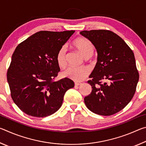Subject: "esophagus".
Returning <instances> with one entry per match:
<instances>
[{
	"label": "esophagus",
	"mask_w": 146,
	"mask_h": 146,
	"mask_svg": "<svg viewBox=\"0 0 146 146\" xmlns=\"http://www.w3.org/2000/svg\"><path fill=\"white\" fill-rule=\"evenodd\" d=\"M81 84H81L80 82H75V86H80Z\"/></svg>",
	"instance_id": "34e87169"
}]
</instances>
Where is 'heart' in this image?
I'll use <instances>...</instances> for the list:
<instances>
[{
	"instance_id": "1",
	"label": "heart",
	"mask_w": 146,
	"mask_h": 146,
	"mask_svg": "<svg viewBox=\"0 0 146 146\" xmlns=\"http://www.w3.org/2000/svg\"><path fill=\"white\" fill-rule=\"evenodd\" d=\"M73 46L78 52L86 58H90L94 52L93 44L88 39L83 37L76 38L74 40ZM58 66L61 68L67 66V53L65 47H62L59 49L56 56ZM90 73V69L88 67L69 68L63 72V76L70 78L75 82H80L84 80Z\"/></svg>"
}]
</instances>
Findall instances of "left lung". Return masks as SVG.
<instances>
[{"instance_id": "1", "label": "left lung", "mask_w": 146, "mask_h": 146, "mask_svg": "<svg viewBox=\"0 0 146 146\" xmlns=\"http://www.w3.org/2000/svg\"><path fill=\"white\" fill-rule=\"evenodd\" d=\"M97 49V62L88 81L92 87L84 98L94 113L110 116L124 108L135 95L139 79L135 55L123 39L110 30L82 31ZM106 80L103 84L101 81Z\"/></svg>"}]
</instances>
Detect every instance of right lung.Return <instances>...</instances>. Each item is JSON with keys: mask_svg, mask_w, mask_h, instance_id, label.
<instances>
[{"mask_svg": "<svg viewBox=\"0 0 146 146\" xmlns=\"http://www.w3.org/2000/svg\"><path fill=\"white\" fill-rule=\"evenodd\" d=\"M74 32H36L15 49L7 80L12 99L26 114L38 118L53 114L74 87L68 78L53 80L60 71L56 54Z\"/></svg>", "mask_w": 146, "mask_h": 146, "instance_id": "1", "label": "right lung"}]
</instances>
